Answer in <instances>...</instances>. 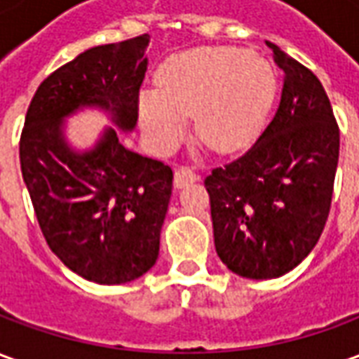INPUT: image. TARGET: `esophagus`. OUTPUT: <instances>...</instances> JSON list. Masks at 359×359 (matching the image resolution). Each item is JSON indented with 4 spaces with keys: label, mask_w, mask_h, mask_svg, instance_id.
<instances>
[{
    "label": "esophagus",
    "mask_w": 359,
    "mask_h": 359,
    "mask_svg": "<svg viewBox=\"0 0 359 359\" xmlns=\"http://www.w3.org/2000/svg\"><path fill=\"white\" fill-rule=\"evenodd\" d=\"M196 180H200V177H198L194 172V169H190V167H179V169L175 171V187L177 188L188 187V184H192Z\"/></svg>",
    "instance_id": "1"
}]
</instances>
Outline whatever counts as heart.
I'll return each instance as SVG.
<instances>
[{
	"label": "heart",
	"instance_id": "obj_1",
	"mask_svg": "<svg viewBox=\"0 0 359 359\" xmlns=\"http://www.w3.org/2000/svg\"><path fill=\"white\" fill-rule=\"evenodd\" d=\"M157 88L138 95L140 126L156 148H175L194 115L198 140L215 151H236L264 125L277 74L267 59L241 48H196L159 67Z\"/></svg>",
	"mask_w": 359,
	"mask_h": 359
}]
</instances>
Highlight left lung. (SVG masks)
Listing matches in <instances>:
<instances>
[{
	"label": "left lung",
	"instance_id": "8db88e82",
	"mask_svg": "<svg viewBox=\"0 0 359 359\" xmlns=\"http://www.w3.org/2000/svg\"><path fill=\"white\" fill-rule=\"evenodd\" d=\"M285 74L275 117L256 144L205 179L215 250L246 278H277L316 248L329 217L340 134L309 69L265 42Z\"/></svg>",
	"mask_w": 359,
	"mask_h": 359
}]
</instances>
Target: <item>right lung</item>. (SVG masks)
Here are the masks:
<instances>
[{
    "instance_id": "right-lung-1",
    "label": "right lung",
    "mask_w": 359,
    "mask_h": 359,
    "mask_svg": "<svg viewBox=\"0 0 359 359\" xmlns=\"http://www.w3.org/2000/svg\"><path fill=\"white\" fill-rule=\"evenodd\" d=\"M149 36L82 51L36 90L20 134V171L46 242L71 271L97 285L148 273L172 190L169 165L121 144L138 121ZM82 109L108 113L92 149H74L65 121Z\"/></svg>"
}]
</instances>
